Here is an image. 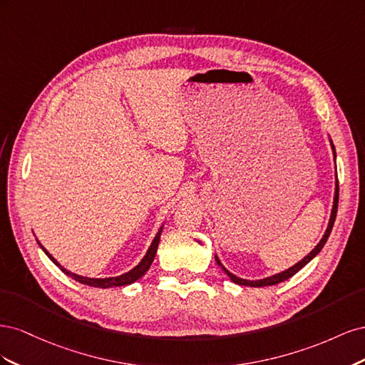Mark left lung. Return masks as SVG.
I'll return each instance as SVG.
<instances>
[{
    "label": "left lung",
    "mask_w": 365,
    "mask_h": 365,
    "mask_svg": "<svg viewBox=\"0 0 365 365\" xmlns=\"http://www.w3.org/2000/svg\"><path fill=\"white\" fill-rule=\"evenodd\" d=\"M332 143V141H330ZM332 149H334V155H335V146H334V143H332ZM336 157V155H335ZM338 197H339V185H338V180H336V185H335V197H334V207H332V215H330V220H329V225H327V230H326V233H324V236H323V239L319 240V244L307 254V256L303 259V260H300L298 263H295L294 267H291L289 269H286V271H283V272H280V274H275V275H271V277H267V279H262V280H245V279H239V277H236L235 274H231L230 271H227L224 267H222V263H220V260L217 259V256H215V259H216V262H217V264H220V268H222L225 272H227V275L228 277L233 280L235 283H237V284H242V286H252V288H262V286H271V284H277V283H282V282H284V280H288V279H291L294 274H297L298 271H300L303 267H306V264L311 262L317 254L323 250V247H324V244L327 242V239H329V236H330V231H332V228H334V222H335V217H336V212H338Z\"/></svg>",
    "instance_id": "8db88e82"
}]
</instances>
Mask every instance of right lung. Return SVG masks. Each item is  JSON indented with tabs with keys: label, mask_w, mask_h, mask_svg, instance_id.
Returning <instances> with one entry per match:
<instances>
[{
	"label": "right lung",
	"mask_w": 365,
	"mask_h": 365,
	"mask_svg": "<svg viewBox=\"0 0 365 365\" xmlns=\"http://www.w3.org/2000/svg\"><path fill=\"white\" fill-rule=\"evenodd\" d=\"M161 231H163V227L158 230V233H157L155 239L152 240V244H150V247H149V250H148V252H146V256L141 259V262L137 264V267H135L134 269H130V271L126 272V274H121V275H118V277H109V279H90V277H82V275L73 274L71 271H68V269H65L63 267H61V264L58 263V260L54 259V257L51 256V254H50L46 248H43L41 244H39V245H41V248L43 250V252H46L47 256L50 257V260H51L54 264H58V267L62 269V272L70 275V277H73L76 282H79V283H82V284L93 286V288L106 289V288H113V286L130 284V283L137 282L140 277H143V275H145V272L150 268V264H152V262H153V257H155V254H157V248H158V244H160Z\"/></svg>",
	"instance_id": "right-lung-1"
}]
</instances>
